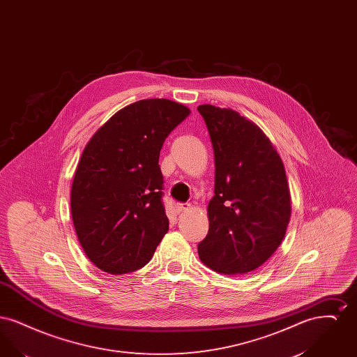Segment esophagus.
I'll use <instances>...</instances> for the list:
<instances>
[{
    "mask_svg": "<svg viewBox=\"0 0 357 357\" xmlns=\"http://www.w3.org/2000/svg\"><path fill=\"white\" fill-rule=\"evenodd\" d=\"M190 208V204H175V211L178 213V214H181L182 211H186Z\"/></svg>",
    "mask_w": 357,
    "mask_h": 357,
    "instance_id": "esophagus-1",
    "label": "esophagus"
}]
</instances>
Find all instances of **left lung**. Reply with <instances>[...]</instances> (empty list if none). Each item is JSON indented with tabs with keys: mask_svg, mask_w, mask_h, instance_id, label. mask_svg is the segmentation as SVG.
Listing matches in <instances>:
<instances>
[{
	"mask_svg": "<svg viewBox=\"0 0 357 357\" xmlns=\"http://www.w3.org/2000/svg\"><path fill=\"white\" fill-rule=\"evenodd\" d=\"M214 150L208 233L198 245L204 265L242 275L265 264L285 237L291 204L281 156L255 121L231 108L198 107Z\"/></svg>",
	"mask_w": 357,
	"mask_h": 357,
	"instance_id": "left-lung-1",
	"label": "left lung"
}]
</instances>
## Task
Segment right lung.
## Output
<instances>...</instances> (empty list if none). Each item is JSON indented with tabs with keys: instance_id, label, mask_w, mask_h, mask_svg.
Instances as JSON below:
<instances>
[{
	"instance_id": "obj_1",
	"label": "right lung",
	"mask_w": 357,
	"mask_h": 357,
	"mask_svg": "<svg viewBox=\"0 0 357 357\" xmlns=\"http://www.w3.org/2000/svg\"><path fill=\"white\" fill-rule=\"evenodd\" d=\"M188 115L181 102L139 100L86 143L72 182L70 214L85 255L102 272L143 268L169 231L159 153Z\"/></svg>"
}]
</instances>
